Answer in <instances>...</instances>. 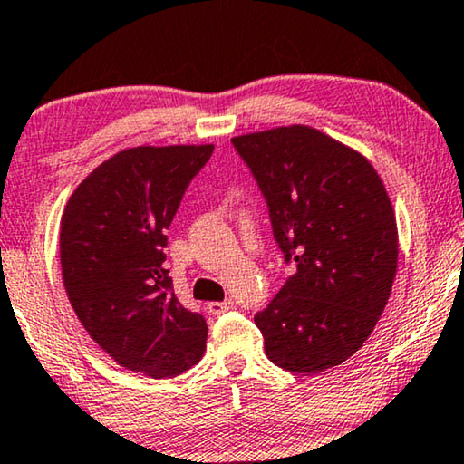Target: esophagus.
<instances>
[{
	"mask_svg": "<svg viewBox=\"0 0 464 464\" xmlns=\"http://www.w3.org/2000/svg\"><path fill=\"white\" fill-rule=\"evenodd\" d=\"M206 309H208V313H210V315H223L225 311L233 309V300L227 298V300H223V303H217V300H214V303H208Z\"/></svg>",
	"mask_w": 464,
	"mask_h": 464,
	"instance_id": "1",
	"label": "esophagus"
}]
</instances>
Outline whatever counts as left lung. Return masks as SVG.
Instances as JSON below:
<instances>
[{"label": "left lung", "instance_id": "obj_1", "mask_svg": "<svg viewBox=\"0 0 464 464\" xmlns=\"http://www.w3.org/2000/svg\"><path fill=\"white\" fill-rule=\"evenodd\" d=\"M256 176L273 233L296 273L254 315L279 368L319 374L368 341L389 303L400 256L384 182L353 147L304 123L235 136Z\"/></svg>", "mask_w": 464, "mask_h": 464}]
</instances>
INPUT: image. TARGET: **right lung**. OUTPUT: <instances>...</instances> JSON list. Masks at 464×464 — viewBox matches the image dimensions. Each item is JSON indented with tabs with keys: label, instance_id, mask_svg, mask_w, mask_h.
I'll list each match as a JSON object with an SVG mask.
<instances>
[{
	"label": "right lung",
	"instance_id": "obj_1",
	"mask_svg": "<svg viewBox=\"0 0 464 464\" xmlns=\"http://www.w3.org/2000/svg\"><path fill=\"white\" fill-rule=\"evenodd\" d=\"M214 145L128 147L83 179L63 210L61 269L88 334L126 370L172 378L204 357L208 325L164 269L168 227Z\"/></svg>",
	"mask_w": 464,
	"mask_h": 464
}]
</instances>
